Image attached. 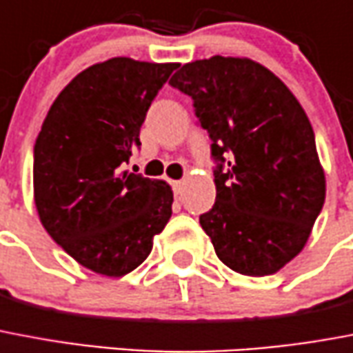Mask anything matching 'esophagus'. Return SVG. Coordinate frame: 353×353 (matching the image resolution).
<instances>
[{
	"label": "esophagus",
	"mask_w": 353,
	"mask_h": 353,
	"mask_svg": "<svg viewBox=\"0 0 353 353\" xmlns=\"http://www.w3.org/2000/svg\"><path fill=\"white\" fill-rule=\"evenodd\" d=\"M182 184H184L182 180H173V182H171L174 194H180V191H182Z\"/></svg>",
	"instance_id": "34e87169"
}]
</instances>
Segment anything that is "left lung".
Masks as SVG:
<instances>
[{
    "label": "left lung",
    "mask_w": 353,
    "mask_h": 353,
    "mask_svg": "<svg viewBox=\"0 0 353 353\" xmlns=\"http://www.w3.org/2000/svg\"><path fill=\"white\" fill-rule=\"evenodd\" d=\"M193 98L216 160V200L200 225L216 256L250 277L277 273L303 252L326 179L303 105L250 58L211 56L169 80Z\"/></svg>",
    "instance_id": "1"
}]
</instances>
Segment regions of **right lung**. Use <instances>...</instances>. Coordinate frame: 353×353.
I'll return each instance as SVG.
<instances>
[{
  "instance_id": "obj_1",
  "label": "right lung",
  "mask_w": 353,
  "mask_h": 353,
  "mask_svg": "<svg viewBox=\"0 0 353 353\" xmlns=\"http://www.w3.org/2000/svg\"><path fill=\"white\" fill-rule=\"evenodd\" d=\"M179 63L111 58L58 94L34 145V204L52 241L78 264L123 277L171 219L163 180L122 171L140 149L151 101Z\"/></svg>"
}]
</instances>
